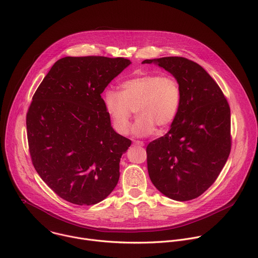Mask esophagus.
<instances>
[{
    "label": "esophagus",
    "instance_id": "esophagus-1",
    "mask_svg": "<svg viewBox=\"0 0 258 258\" xmlns=\"http://www.w3.org/2000/svg\"><path fill=\"white\" fill-rule=\"evenodd\" d=\"M134 144L136 145V146H140V147H143L145 144H144V142H142V141H135L134 142Z\"/></svg>",
    "mask_w": 258,
    "mask_h": 258
}]
</instances>
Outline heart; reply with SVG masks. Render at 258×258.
I'll return each instance as SVG.
<instances>
[{
    "mask_svg": "<svg viewBox=\"0 0 258 258\" xmlns=\"http://www.w3.org/2000/svg\"><path fill=\"white\" fill-rule=\"evenodd\" d=\"M103 101L118 134L128 133L136 109L139 116L132 132L136 137H147L156 131V126L164 128L174 121L181 105V89L171 76L145 75L122 83L120 92L106 91Z\"/></svg>",
    "mask_w": 258,
    "mask_h": 258,
    "instance_id": "1",
    "label": "heart"
}]
</instances>
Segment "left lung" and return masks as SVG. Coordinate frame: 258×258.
<instances>
[{"label": "left lung", "instance_id": "1", "mask_svg": "<svg viewBox=\"0 0 258 258\" xmlns=\"http://www.w3.org/2000/svg\"><path fill=\"white\" fill-rule=\"evenodd\" d=\"M156 63L177 80L179 112L168 133L147 146L151 181L166 197L189 201L202 195L217 178L231 152V110L203 67L183 57L144 60Z\"/></svg>", "mask_w": 258, "mask_h": 258}]
</instances>
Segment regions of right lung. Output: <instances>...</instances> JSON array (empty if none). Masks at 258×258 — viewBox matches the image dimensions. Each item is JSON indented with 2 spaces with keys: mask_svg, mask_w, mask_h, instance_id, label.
<instances>
[{
  "mask_svg": "<svg viewBox=\"0 0 258 258\" xmlns=\"http://www.w3.org/2000/svg\"><path fill=\"white\" fill-rule=\"evenodd\" d=\"M130 64L120 57H64L32 97L26 114L32 164L70 203H99L117 185L132 141L112 128L101 94Z\"/></svg>",
  "mask_w": 258,
  "mask_h": 258,
  "instance_id": "obj_1",
  "label": "right lung"
}]
</instances>
